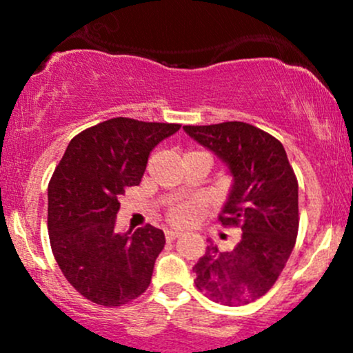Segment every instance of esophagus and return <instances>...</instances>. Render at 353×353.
<instances>
[{
	"instance_id": "1",
	"label": "esophagus",
	"mask_w": 353,
	"mask_h": 353,
	"mask_svg": "<svg viewBox=\"0 0 353 353\" xmlns=\"http://www.w3.org/2000/svg\"><path fill=\"white\" fill-rule=\"evenodd\" d=\"M179 236H181V234L176 232V230H165V239L167 241H174V239H177Z\"/></svg>"
}]
</instances>
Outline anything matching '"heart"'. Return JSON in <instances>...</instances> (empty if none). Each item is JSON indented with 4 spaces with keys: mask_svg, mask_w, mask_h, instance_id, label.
Returning a JSON list of instances; mask_svg holds the SVG:
<instances>
[{
    "mask_svg": "<svg viewBox=\"0 0 353 353\" xmlns=\"http://www.w3.org/2000/svg\"><path fill=\"white\" fill-rule=\"evenodd\" d=\"M198 215V205L193 201H183L174 205L172 208L167 212V220H169L172 225L184 227L190 225V223L194 222Z\"/></svg>",
    "mask_w": 353,
    "mask_h": 353,
    "instance_id": "obj_1",
    "label": "heart"
}]
</instances>
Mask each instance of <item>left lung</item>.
Returning <instances> with one entry per match:
<instances>
[{
  "label": "left lung",
  "instance_id": "8db88e82",
  "mask_svg": "<svg viewBox=\"0 0 353 353\" xmlns=\"http://www.w3.org/2000/svg\"><path fill=\"white\" fill-rule=\"evenodd\" d=\"M184 131L229 165L234 184L219 220L243 230L230 251L206 248L193 268L194 283L220 304H249L275 285L295 245L297 177L283 145L252 124L227 121Z\"/></svg>",
  "mask_w": 353,
  "mask_h": 353
}]
</instances>
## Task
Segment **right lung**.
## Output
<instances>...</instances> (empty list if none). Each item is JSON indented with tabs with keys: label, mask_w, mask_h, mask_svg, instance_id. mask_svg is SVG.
I'll list each match as a JSON object with an SVG mask.
<instances>
[{
	"label": "right lung",
	"mask_w": 353,
	"mask_h": 353,
	"mask_svg": "<svg viewBox=\"0 0 353 353\" xmlns=\"http://www.w3.org/2000/svg\"><path fill=\"white\" fill-rule=\"evenodd\" d=\"M179 128L112 117L78 133L54 169L48 190L52 254L88 301L117 307L150 285L163 232L147 223L116 234L114 225L121 194L141 183L150 152Z\"/></svg>",
	"instance_id": "add662e5"
}]
</instances>
